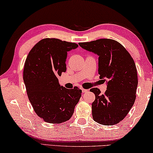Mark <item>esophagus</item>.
<instances>
[{
  "label": "esophagus",
  "instance_id": "1",
  "mask_svg": "<svg viewBox=\"0 0 153 153\" xmlns=\"http://www.w3.org/2000/svg\"><path fill=\"white\" fill-rule=\"evenodd\" d=\"M81 90H82V92H83V93H87V92L88 91V90H87V89H83V88H81Z\"/></svg>",
  "mask_w": 153,
  "mask_h": 153
}]
</instances>
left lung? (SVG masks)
<instances>
[{
  "instance_id": "8db88e82",
  "label": "left lung",
  "mask_w": 153,
  "mask_h": 153,
  "mask_svg": "<svg viewBox=\"0 0 153 153\" xmlns=\"http://www.w3.org/2000/svg\"><path fill=\"white\" fill-rule=\"evenodd\" d=\"M79 45L99 56L98 73L107 86L104 95L97 88L90 90L95 95L92 104L93 120L102 125H116L134 104L138 85L134 61L125 48L114 39H100Z\"/></svg>"
}]
</instances>
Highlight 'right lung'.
Returning a JSON list of instances; mask_svg holds the SVG:
<instances>
[{
  "label": "right lung",
  "instance_id": "add662e5",
  "mask_svg": "<svg viewBox=\"0 0 153 153\" xmlns=\"http://www.w3.org/2000/svg\"><path fill=\"white\" fill-rule=\"evenodd\" d=\"M77 47L75 43L46 38L27 56L24 69L27 95L35 113L45 122L59 124L70 120L80 99L81 90L66 88L57 78L66 72L68 52Z\"/></svg>",
  "mask_w": 153,
  "mask_h": 153
}]
</instances>
